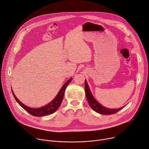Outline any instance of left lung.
<instances>
[{
    "label": "left lung",
    "mask_w": 149,
    "mask_h": 149,
    "mask_svg": "<svg viewBox=\"0 0 149 149\" xmlns=\"http://www.w3.org/2000/svg\"><path fill=\"white\" fill-rule=\"evenodd\" d=\"M85 91H86L87 101L90 107H91V109L99 113L103 114V115L114 114L123 108V107L121 108H119V109H109V108H107L102 106V104H100L93 96L92 94L90 91V90L89 88V87L88 86V84L87 83V81L86 79H85Z\"/></svg>",
    "instance_id": "obj_1"
}]
</instances>
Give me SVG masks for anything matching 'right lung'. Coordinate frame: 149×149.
<instances>
[{"mask_svg":"<svg viewBox=\"0 0 149 149\" xmlns=\"http://www.w3.org/2000/svg\"><path fill=\"white\" fill-rule=\"evenodd\" d=\"M72 79V78H71L63 84V86L62 87L60 91L58 93L57 96L51 102H50L47 105L43 106L42 107H40V108H31V107H28L27 106H25V104H22L16 97L14 93H13L12 91H12L13 96V97H14L16 101L26 111H27L29 113H30L31 115H32L34 116H43L45 115L52 114L53 113L56 112V111L59 107V106H61V104L62 102L63 96H64V93H65V89H66V87L68 86V85L70 83V82L71 81Z\"/></svg>","mask_w":149,"mask_h":149,"instance_id":"right-lung-1","label":"right lung"}]
</instances>
